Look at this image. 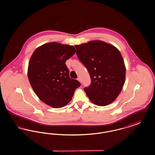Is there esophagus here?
Instances as JSON below:
<instances>
[{"label": "esophagus", "mask_w": 155, "mask_h": 155, "mask_svg": "<svg viewBox=\"0 0 155 155\" xmlns=\"http://www.w3.org/2000/svg\"><path fill=\"white\" fill-rule=\"evenodd\" d=\"M77 80L79 82H81V78H80V77H78V78H77Z\"/></svg>", "instance_id": "obj_1"}]
</instances>
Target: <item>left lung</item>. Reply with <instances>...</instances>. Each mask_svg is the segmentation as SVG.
I'll return each mask as SVG.
<instances>
[{
    "label": "left lung",
    "mask_w": 155,
    "mask_h": 155,
    "mask_svg": "<svg viewBox=\"0 0 155 155\" xmlns=\"http://www.w3.org/2000/svg\"><path fill=\"white\" fill-rule=\"evenodd\" d=\"M78 59L87 68L91 84L84 91L92 103L105 106L114 101L125 82L122 56L113 45L100 40L75 45Z\"/></svg>",
    "instance_id": "8db88e82"
}]
</instances>
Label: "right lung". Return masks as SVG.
I'll return each instance as SVG.
<instances>
[{"instance_id": "1", "label": "right lung", "mask_w": 155, "mask_h": 155, "mask_svg": "<svg viewBox=\"0 0 155 155\" xmlns=\"http://www.w3.org/2000/svg\"><path fill=\"white\" fill-rule=\"evenodd\" d=\"M75 52L73 45L56 42L44 44L31 55L28 76L37 97L54 108H61L72 99L75 91L81 85L72 79L65 63Z\"/></svg>"}]
</instances>
